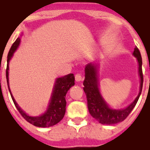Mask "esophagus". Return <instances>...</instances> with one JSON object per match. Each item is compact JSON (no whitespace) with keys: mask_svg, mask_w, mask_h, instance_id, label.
I'll list each match as a JSON object with an SVG mask.
<instances>
[{"mask_svg":"<svg viewBox=\"0 0 150 150\" xmlns=\"http://www.w3.org/2000/svg\"><path fill=\"white\" fill-rule=\"evenodd\" d=\"M75 80H76V81H77V82L81 81V80H82V75H81V74H76V75H75Z\"/></svg>","mask_w":150,"mask_h":150,"instance_id":"esophagus-1","label":"esophagus"}]
</instances>
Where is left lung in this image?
<instances>
[{"label":"left lung","instance_id":"obj_1","mask_svg":"<svg viewBox=\"0 0 150 150\" xmlns=\"http://www.w3.org/2000/svg\"><path fill=\"white\" fill-rule=\"evenodd\" d=\"M133 54L136 57L139 62V73L141 78L140 91L134 102L124 110H112L108 106L105 101L103 100L98 90L97 66L93 63H89L86 66L85 79L83 81V91L85 92L88 100V110L90 114L103 125H114L125 120L134 109L139 100L143 84V74L142 69V60L141 53L137 47H134Z\"/></svg>","mask_w":150,"mask_h":150}]
</instances>
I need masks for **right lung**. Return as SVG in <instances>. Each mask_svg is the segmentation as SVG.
<instances>
[{"instance_id": "right-lung-1", "label": "right lung", "mask_w": 150, "mask_h": 150, "mask_svg": "<svg viewBox=\"0 0 150 150\" xmlns=\"http://www.w3.org/2000/svg\"><path fill=\"white\" fill-rule=\"evenodd\" d=\"M20 43V39L17 38L16 40L13 43V45H11V48L9 50L8 54V59H7V68H6V78L7 83H8V87L9 88L8 85V62L11 59L12 54L18 47V45ZM74 75L73 74H69L68 75L59 77L56 80L55 85L54 87L53 93H52V99L50 102L49 106L47 109V112L41 116L39 117H30L23 112L21 110L20 107L18 106V104L16 103V100L14 99L13 96L11 94V98L13 100V103L16 105V109L18 110L22 117L24 119L29 122L31 125H34L36 127H47L54 126L56 124L62 120V119L64 117L65 112H66V105H67V101H66V95L67 91H69V89L71 88L72 86L74 85Z\"/></svg>"}]
</instances>
